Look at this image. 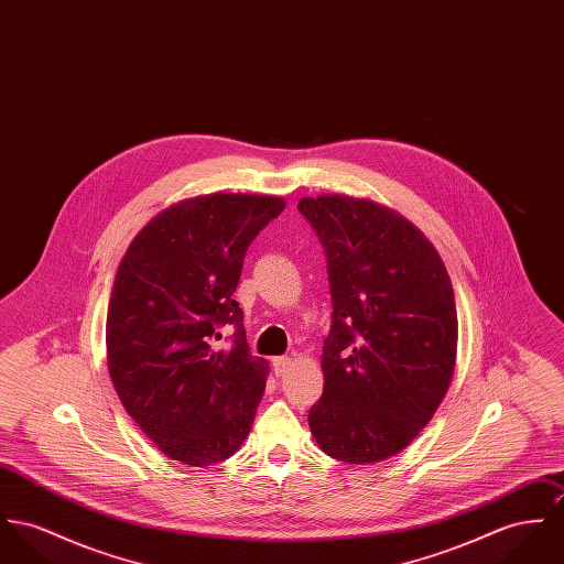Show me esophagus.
<instances>
[{
    "instance_id": "esophagus-1",
    "label": "esophagus",
    "mask_w": 564,
    "mask_h": 564,
    "mask_svg": "<svg viewBox=\"0 0 564 564\" xmlns=\"http://www.w3.org/2000/svg\"><path fill=\"white\" fill-rule=\"evenodd\" d=\"M272 367H274V373H276V376H285V373L290 371V367H292V358H288V356H276V358L272 360Z\"/></svg>"
}]
</instances>
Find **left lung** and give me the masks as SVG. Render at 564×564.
<instances>
[{"label": "left lung", "mask_w": 564, "mask_h": 564, "mask_svg": "<svg viewBox=\"0 0 564 564\" xmlns=\"http://www.w3.org/2000/svg\"><path fill=\"white\" fill-rule=\"evenodd\" d=\"M299 210L326 251L333 296L311 434L333 459L384 462L423 432L451 387V276L427 236L387 206L319 195L303 197Z\"/></svg>", "instance_id": "1"}]
</instances>
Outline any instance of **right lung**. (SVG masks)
<instances>
[{"label": "right lung", "instance_id": "right-lung-1", "mask_svg": "<svg viewBox=\"0 0 564 564\" xmlns=\"http://www.w3.org/2000/svg\"><path fill=\"white\" fill-rule=\"evenodd\" d=\"M283 208L276 195L182 199L120 261L105 330L109 376L130 419L175 462L213 466L251 432L270 367L249 351L234 292L251 242ZM220 325L235 335L218 350Z\"/></svg>", "mask_w": 564, "mask_h": 564}]
</instances>
